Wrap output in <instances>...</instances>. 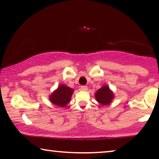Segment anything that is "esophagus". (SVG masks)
I'll list each match as a JSON object with an SVG mask.
<instances>
[{
  "mask_svg": "<svg viewBox=\"0 0 159 159\" xmlns=\"http://www.w3.org/2000/svg\"><path fill=\"white\" fill-rule=\"evenodd\" d=\"M81 89H83V90H84V91H87L88 87H87V86H85V85H82V86H81Z\"/></svg>",
  "mask_w": 159,
  "mask_h": 159,
  "instance_id": "34e87169",
  "label": "esophagus"
}]
</instances>
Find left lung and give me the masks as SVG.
I'll use <instances>...</instances> for the list:
<instances>
[{
	"mask_svg": "<svg viewBox=\"0 0 159 159\" xmlns=\"http://www.w3.org/2000/svg\"><path fill=\"white\" fill-rule=\"evenodd\" d=\"M97 101L99 103L107 105L111 102V99L114 98V94L107 86H104L98 89L95 94Z\"/></svg>",
	"mask_w": 159,
	"mask_h": 159,
	"instance_id": "8db88e82",
	"label": "left lung"
}]
</instances>
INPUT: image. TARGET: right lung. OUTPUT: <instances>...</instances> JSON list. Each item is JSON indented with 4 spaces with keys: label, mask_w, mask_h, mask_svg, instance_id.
<instances>
[{
    "label": "right lung",
    "mask_w": 159,
    "mask_h": 159,
    "mask_svg": "<svg viewBox=\"0 0 159 159\" xmlns=\"http://www.w3.org/2000/svg\"><path fill=\"white\" fill-rule=\"evenodd\" d=\"M73 91L74 90L72 89L65 85H60L57 89L51 94L50 99L52 104L64 107L70 102Z\"/></svg>",
    "instance_id": "obj_1"
}]
</instances>
